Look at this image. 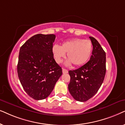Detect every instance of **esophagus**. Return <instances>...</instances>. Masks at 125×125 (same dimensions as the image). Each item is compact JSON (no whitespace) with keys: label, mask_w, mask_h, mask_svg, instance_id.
<instances>
[{"label":"esophagus","mask_w":125,"mask_h":125,"mask_svg":"<svg viewBox=\"0 0 125 125\" xmlns=\"http://www.w3.org/2000/svg\"><path fill=\"white\" fill-rule=\"evenodd\" d=\"M62 72H63V74H66V73H68V70H66L65 69H63H63H62Z\"/></svg>","instance_id":"1"}]
</instances>
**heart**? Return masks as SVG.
Listing matches in <instances>:
<instances>
[{
	"instance_id": "b5f03b06",
	"label": "heart",
	"mask_w": 125,
	"mask_h": 125,
	"mask_svg": "<svg viewBox=\"0 0 125 125\" xmlns=\"http://www.w3.org/2000/svg\"><path fill=\"white\" fill-rule=\"evenodd\" d=\"M93 51V44L89 40L74 38L62 43L61 46L54 44L52 47V53L55 61L61 63L65 57L66 53L69 59L66 65L73 63L75 66L84 64L89 61Z\"/></svg>"
}]
</instances>
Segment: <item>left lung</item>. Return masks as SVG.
Wrapping results in <instances>:
<instances>
[{
  "instance_id": "obj_1",
  "label": "left lung",
  "mask_w": 125,
  "mask_h": 125,
  "mask_svg": "<svg viewBox=\"0 0 125 125\" xmlns=\"http://www.w3.org/2000/svg\"><path fill=\"white\" fill-rule=\"evenodd\" d=\"M89 38L93 46L90 61L79 69L69 71V92L79 102L87 101L98 92L106 74V53L94 38Z\"/></svg>"
}]
</instances>
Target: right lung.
<instances>
[{
    "mask_svg": "<svg viewBox=\"0 0 125 125\" xmlns=\"http://www.w3.org/2000/svg\"><path fill=\"white\" fill-rule=\"evenodd\" d=\"M54 34H36L20 49L18 75L23 89L35 100L49 96L62 74L52 53Z\"/></svg>",
    "mask_w": 125,
    "mask_h": 125,
    "instance_id": "add662e5",
    "label": "right lung"
}]
</instances>
